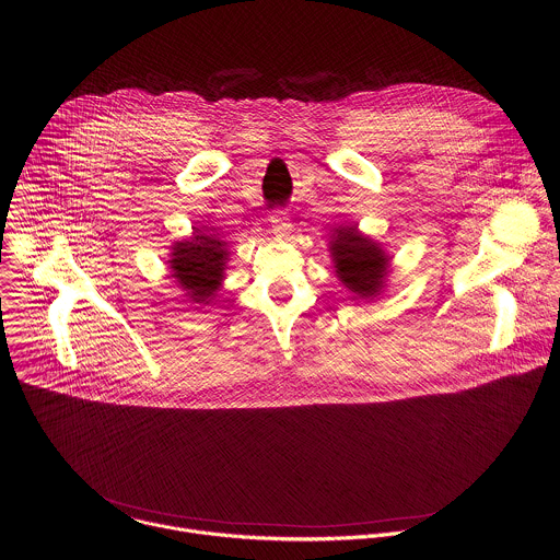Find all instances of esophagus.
I'll return each instance as SVG.
<instances>
[{"label": "esophagus", "instance_id": "34e87169", "mask_svg": "<svg viewBox=\"0 0 560 560\" xmlns=\"http://www.w3.org/2000/svg\"><path fill=\"white\" fill-rule=\"evenodd\" d=\"M270 226H272V233H275L277 237H288V235L292 233L290 217H288L285 212H281V210L270 217Z\"/></svg>", "mask_w": 560, "mask_h": 560}]
</instances>
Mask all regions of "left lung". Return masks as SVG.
I'll list each match as a JSON object with an SVG mask.
<instances>
[{
  "label": "left lung",
  "mask_w": 560,
  "mask_h": 560,
  "mask_svg": "<svg viewBox=\"0 0 560 560\" xmlns=\"http://www.w3.org/2000/svg\"><path fill=\"white\" fill-rule=\"evenodd\" d=\"M329 253L336 277L350 292L352 301L370 303L385 292L392 272V255L378 240L361 233L357 224H337L329 240Z\"/></svg>",
  "instance_id": "obj_1"
}]
</instances>
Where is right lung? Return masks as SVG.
<instances>
[{
    "label": "right lung",
    "instance_id": "right-lung-1",
    "mask_svg": "<svg viewBox=\"0 0 560 560\" xmlns=\"http://www.w3.org/2000/svg\"><path fill=\"white\" fill-rule=\"evenodd\" d=\"M229 255V242L223 235L212 233L206 226H195L190 237L171 244V277L190 303L210 305L223 288Z\"/></svg>",
    "mask_w": 560,
    "mask_h": 560
}]
</instances>
